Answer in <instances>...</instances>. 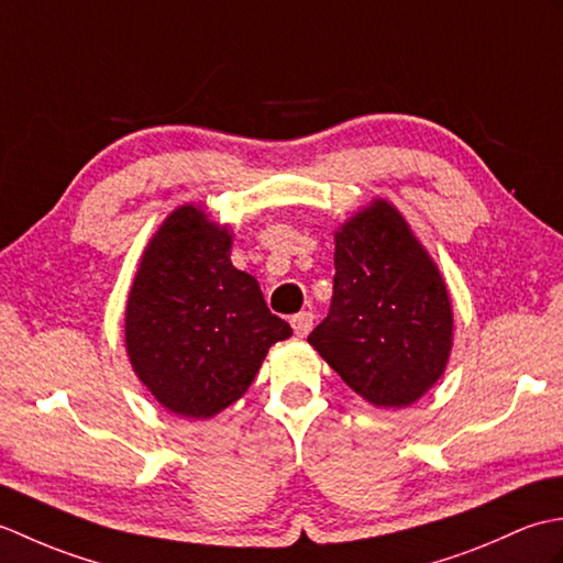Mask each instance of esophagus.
Masks as SVG:
<instances>
[{
  "label": "esophagus",
  "mask_w": 563,
  "mask_h": 563,
  "mask_svg": "<svg viewBox=\"0 0 563 563\" xmlns=\"http://www.w3.org/2000/svg\"><path fill=\"white\" fill-rule=\"evenodd\" d=\"M290 324H292V329H295V333L300 339H305L309 331H312V327H314V314L312 312H300V314H295L292 319H290Z\"/></svg>",
  "instance_id": "esophagus-1"
}]
</instances>
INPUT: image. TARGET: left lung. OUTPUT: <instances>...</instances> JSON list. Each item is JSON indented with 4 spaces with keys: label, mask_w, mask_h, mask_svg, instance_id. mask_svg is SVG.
Wrapping results in <instances>:
<instances>
[{
    "label": "left lung",
    "mask_w": 563,
    "mask_h": 563,
    "mask_svg": "<svg viewBox=\"0 0 563 563\" xmlns=\"http://www.w3.org/2000/svg\"><path fill=\"white\" fill-rule=\"evenodd\" d=\"M331 312L309 345L379 409H406L442 377L452 351V302L438 263L375 198L333 232Z\"/></svg>",
    "instance_id": "left-lung-1"
}]
</instances>
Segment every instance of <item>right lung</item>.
Instances as JSON below:
<instances>
[{
	"label": "right lung",
	"instance_id": "obj_1",
	"mask_svg": "<svg viewBox=\"0 0 563 563\" xmlns=\"http://www.w3.org/2000/svg\"><path fill=\"white\" fill-rule=\"evenodd\" d=\"M230 224L184 202L140 256L125 302V351L166 411L218 416L244 397L273 343L292 336L254 275L232 266Z\"/></svg>",
	"mask_w": 563,
	"mask_h": 563
}]
</instances>
